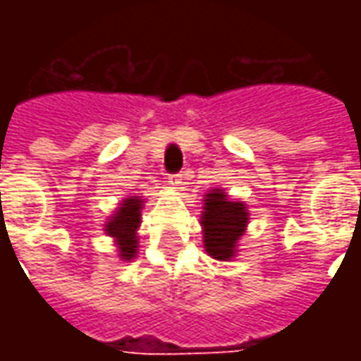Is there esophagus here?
Here are the masks:
<instances>
[{
  "label": "esophagus",
  "mask_w": 361,
  "mask_h": 361,
  "mask_svg": "<svg viewBox=\"0 0 361 361\" xmlns=\"http://www.w3.org/2000/svg\"><path fill=\"white\" fill-rule=\"evenodd\" d=\"M168 183L170 185H180V183H183V173H172V176H168Z\"/></svg>",
  "instance_id": "esophagus-1"
}]
</instances>
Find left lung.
I'll return each instance as SVG.
<instances>
[{
    "instance_id": "left-lung-1",
    "label": "left lung",
    "mask_w": 361,
    "mask_h": 361,
    "mask_svg": "<svg viewBox=\"0 0 361 361\" xmlns=\"http://www.w3.org/2000/svg\"><path fill=\"white\" fill-rule=\"evenodd\" d=\"M250 222V212L242 201H232L224 189H212L204 195L201 226L207 253L219 261L235 257L238 242Z\"/></svg>"
}]
</instances>
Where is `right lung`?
<instances>
[{
    "label": "right lung",
    "mask_w": 361,
    "mask_h": 361,
    "mask_svg": "<svg viewBox=\"0 0 361 361\" xmlns=\"http://www.w3.org/2000/svg\"><path fill=\"white\" fill-rule=\"evenodd\" d=\"M141 197L131 195L123 199L119 203L118 211L111 214L106 226V234L116 238L118 243L119 259L123 261H131L137 255V228L141 224V209H142Z\"/></svg>",
    "instance_id": "obj_1"
}]
</instances>
